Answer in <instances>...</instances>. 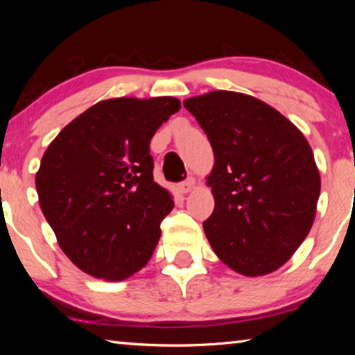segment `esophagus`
I'll list each match as a JSON object with an SVG mask.
<instances>
[{"instance_id":"34e87169","label":"esophagus","mask_w":355,"mask_h":355,"mask_svg":"<svg viewBox=\"0 0 355 355\" xmlns=\"http://www.w3.org/2000/svg\"><path fill=\"white\" fill-rule=\"evenodd\" d=\"M194 188H196V180L194 178H188V180H184V182L178 184V189L182 191L183 194H188V192H191Z\"/></svg>"}]
</instances>
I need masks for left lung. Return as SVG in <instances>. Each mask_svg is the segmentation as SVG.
Masks as SVG:
<instances>
[{
	"mask_svg": "<svg viewBox=\"0 0 355 355\" xmlns=\"http://www.w3.org/2000/svg\"><path fill=\"white\" fill-rule=\"evenodd\" d=\"M214 153V197L203 222L228 268L248 277L274 272L307 238L321 178L310 144L285 116L250 95L213 91L186 98Z\"/></svg>",
	"mask_w": 355,
	"mask_h": 355,
	"instance_id": "left-lung-1",
	"label": "left lung"
}]
</instances>
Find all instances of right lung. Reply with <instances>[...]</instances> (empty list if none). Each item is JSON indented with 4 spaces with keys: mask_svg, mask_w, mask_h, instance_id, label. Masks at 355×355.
<instances>
[{
    "mask_svg": "<svg viewBox=\"0 0 355 355\" xmlns=\"http://www.w3.org/2000/svg\"><path fill=\"white\" fill-rule=\"evenodd\" d=\"M180 107L173 97L98 101L45 150L35 173L42 213L81 271L120 282L148 263L173 208L153 180L150 141Z\"/></svg>",
    "mask_w": 355,
    "mask_h": 355,
    "instance_id": "right-lung-1",
    "label": "right lung"
}]
</instances>
